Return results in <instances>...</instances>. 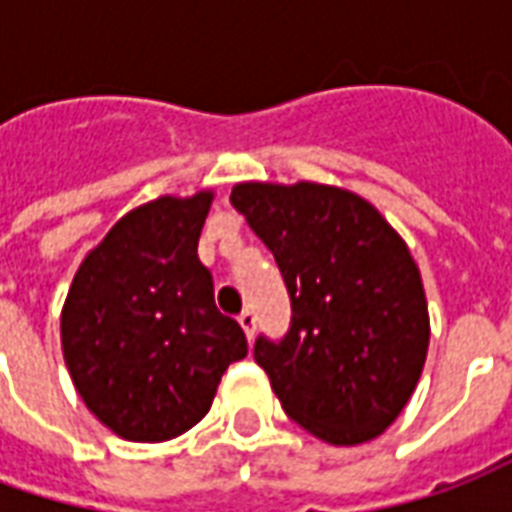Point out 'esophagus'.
Listing matches in <instances>:
<instances>
[{
	"label": "esophagus",
	"instance_id": "1",
	"mask_svg": "<svg viewBox=\"0 0 512 512\" xmlns=\"http://www.w3.org/2000/svg\"><path fill=\"white\" fill-rule=\"evenodd\" d=\"M238 323H241V329H244V332H246V337L252 340V337H255V326H257L255 312L246 307V310L241 312V315H238Z\"/></svg>",
	"mask_w": 512,
	"mask_h": 512
}]
</instances>
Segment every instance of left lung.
Listing matches in <instances>:
<instances>
[{
    "label": "left lung",
    "mask_w": 512,
    "mask_h": 512,
    "mask_svg": "<svg viewBox=\"0 0 512 512\" xmlns=\"http://www.w3.org/2000/svg\"><path fill=\"white\" fill-rule=\"evenodd\" d=\"M230 202L288 285V334L255 343L285 414L337 447L381 436L428 356V301L406 241L359 194L310 180L235 183Z\"/></svg>",
    "instance_id": "left-lung-1"
}]
</instances>
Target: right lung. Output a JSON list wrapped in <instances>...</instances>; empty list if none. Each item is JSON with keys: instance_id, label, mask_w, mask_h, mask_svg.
Masks as SVG:
<instances>
[{"instance_id": "right-lung-1", "label": "right lung", "mask_w": 512, "mask_h": 512, "mask_svg": "<svg viewBox=\"0 0 512 512\" xmlns=\"http://www.w3.org/2000/svg\"><path fill=\"white\" fill-rule=\"evenodd\" d=\"M213 191L128 211L84 257L62 307V356L84 406L126 441L194 428L224 370L246 356L244 329L216 310L197 257Z\"/></svg>"}]
</instances>
